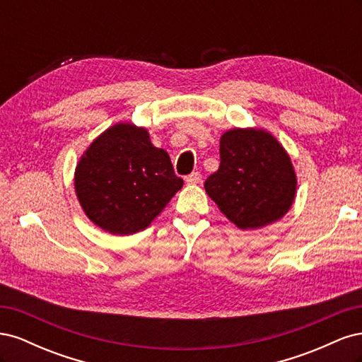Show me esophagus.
Returning a JSON list of instances; mask_svg holds the SVG:
<instances>
[{
	"instance_id": "obj_1",
	"label": "esophagus",
	"mask_w": 362,
	"mask_h": 362,
	"mask_svg": "<svg viewBox=\"0 0 362 362\" xmlns=\"http://www.w3.org/2000/svg\"><path fill=\"white\" fill-rule=\"evenodd\" d=\"M202 181V175L199 172H192L189 177H185V182L187 184H199Z\"/></svg>"
}]
</instances>
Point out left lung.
Instances as JSON below:
<instances>
[{
  "label": "left lung",
  "mask_w": 362,
  "mask_h": 362,
  "mask_svg": "<svg viewBox=\"0 0 362 362\" xmlns=\"http://www.w3.org/2000/svg\"><path fill=\"white\" fill-rule=\"evenodd\" d=\"M221 166L204 187L240 229L270 225L286 216L298 180L287 151L266 129L234 128L221 137Z\"/></svg>",
  "instance_id": "left-lung-1"
}]
</instances>
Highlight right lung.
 <instances>
[{"instance_id": "right-lung-1", "label": "right lung", "mask_w": 362, "mask_h": 362, "mask_svg": "<svg viewBox=\"0 0 362 362\" xmlns=\"http://www.w3.org/2000/svg\"><path fill=\"white\" fill-rule=\"evenodd\" d=\"M184 181L170 157L141 127L120 122L98 136L75 169V193L86 216L104 231H144Z\"/></svg>"}]
</instances>
